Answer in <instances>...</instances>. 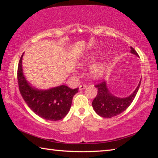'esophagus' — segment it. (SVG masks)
Returning <instances> with one entry per match:
<instances>
[{
	"mask_svg": "<svg viewBox=\"0 0 158 158\" xmlns=\"http://www.w3.org/2000/svg\"><path fill=\"white\" fill-rule=\"evenodd\" d=\"M86 87H87L86 84H82L79 85V90H84L85 89H86Z\"/></svg>",
	"mask_w": 158,
	"mask_h": 158,
	"instance_id": "esophagus-1",
	"label": "esophagus"
}]
</instances>
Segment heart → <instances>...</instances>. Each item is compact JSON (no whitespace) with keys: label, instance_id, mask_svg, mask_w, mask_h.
<instances>
[{"label":"heart","instance_id":"b5f03b06","mask_svg":"<svg viewBox=\"0 0 158 158\" xmlns=\"http://www.w3.org/2000/svg\"><path fill=\"white\" fill-rule=\"evenodd\" d=\"M98 53L97 52L89 53L86 56H85L79 63V65L81 67L87 66L90 63L98 56ZM105 70V64L103 63H98L93 65L89 69V76L91 79H97L100 78L103 75Z\"/></svg>","mask_w":158,"mask_h":158}]
</instances>
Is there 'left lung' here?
Here are the masks:
<instances>
[{"instance_id": "8db88e82", "label": "left lung", "mask_w": 158, "mask_h": 158, "mask_svg": "<svg viewBox=\"0 0 158 158\" xmlns=\"http://www.w3.org/2000/svg\"><path fill=\"white\" fill-rule=\"evenodd\" d=\"M130 52L139 56L137 52L130 47ZM139 81L137 89L132 94L125 98H118L114 96L107 89L105 81L95 85L98 88V94L92 102L93 108L99 116L103 118H111L119 115L126 110L135 99L139 89Z\"/></svg>"}]
</instances>
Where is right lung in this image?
Here are the masks:
<instances>
[{"instance_id": "obj_1", "label": "right lung", "mask_w": 158, "mask_h": 158, "mask_svg": "<svg viewBox=\"0 0 158 158\" xmlns=\"http://www.w3.org/2000/svg\"><path fill=\"white\" fill-rule=\"evenodd\" d=\"M21 56L17 70L18 84L21 96L27 105L37 116L48 121L63 118L69 111L74 95L79 88L71 89L65 85L48 90H39L32 86L26 79Z\"/></svg>"}]
</instances>
